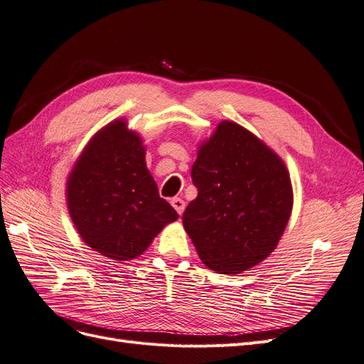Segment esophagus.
<instances>
[{"label":"esophagus","instance_id":"esophagus-1","mask_svg":"<svg viewBox=\"0 0 364 364\" xmlns=\"http://www.w3.org/2000/svg\"><path fill=\"white\" fill-rule=\"evenodd\" d=\"M171 206L174 208V210H176L179 215H182L183 213V209H185V201L182 200V198H179V197H174V198H171Z\"/></svg>","mask_w":364,"mask_h":364}]
</instances>
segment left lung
Returning <instances> with one entry per match:
<instances>
[{
  "instance_id": "left-lung-1",
  "label": "left lung",
  "mask_w": 364,
  "mask_h": 364,
  "mask_svg": "<svg viewBox=\"0 0 364 364\" xmlns=\"http://www.w3.org/2000/svg\"><path fill=\"white\" fill-rule=\"evenodd\" d=\"M191 178L198 194L182 221L203 264L236 274L274 251L291 215L293 186L266 143L223 121L200 144Z\"/></svg>"
}]
</instances>
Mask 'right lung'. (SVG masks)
<instances>
[{"label":"right lung","instance_id":"add662e5","mask_svg":"<svg viewBox=\"0 0 364 364\" xmlns=\"http://www.w3.org/2000/svg\"><path fill=\"white\" fill-rule=\"evenodd\" d=\"M141 137L125 119L86 144L67 179V206L82 240L112 259L137 258L179 215L159 197Z\"/></svg>","mask_w":364,"mask_h":364}]
</instances>
